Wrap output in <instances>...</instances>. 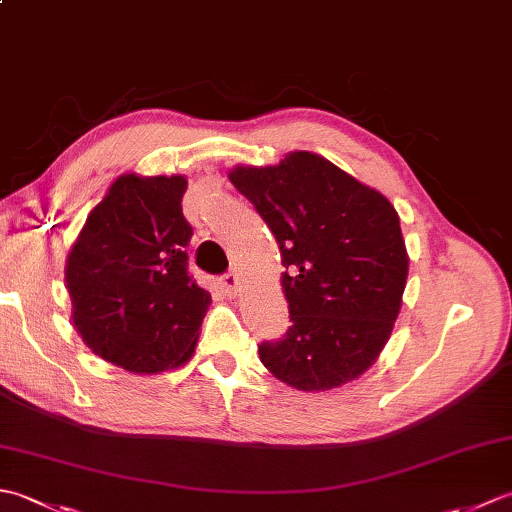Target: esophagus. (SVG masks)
<instances>
[{
  "label": "esophagus",
  "instance_id": "obj_1",
  "mask_svg": "<svg viewBox=\"0 0 512 512\" xmlns=\"http://www.w3.org/2000/svg\"><path fill=\"white\" fill-rule=\"evenodd\" d=\"M222 286H224V290L228 292V295H237L239 288H242V279H239L237 273H228L222 279Z\"/></svg>",
  "mask_w": 512,
  "mask_h": 512
}]
</instances>
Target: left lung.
<instances>
[{"instance_id": "1", "label": "left lung", "mask_w": 512, "mask_h": 512, "mask_svg": "<svg viewBox=\"0 0 512 512\" xmlns=\"http://www.w3.org/2000/svg\"><path fill=\"white\" fill-rule=\"evenodd\" d=\"M233 187L275 235L292 325L259 345L264 367L299 391H328L372 367L402 308L409 255L383 193L312 151L235 165Z\"/></svg>"}]
</instances>
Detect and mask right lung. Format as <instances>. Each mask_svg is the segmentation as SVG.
<instances>
[{
	"instance_id": "add662e5",
	"label": "right lung",
	"mask_w": 512,
	"mask_h": 512,
	"mask_svg": "<svg viewBox=\"0 0 512 512\" xmlns=\"http://www.w3.org/2000/svg\"><path fill=\"white\" fill-rule=\"evenodd\" d=\"M187 178L118 176L65 257L72 325L103 361L162 374L191 361L211 295L187 273Z\"/></svg>"
}]
</instances>
